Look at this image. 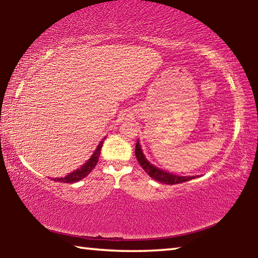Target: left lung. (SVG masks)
Masks as SVG:
<instances>
[{
    "mask_svg": "<svg viewBox=\"0 0 258 258\" xmlns=\"http://www.w3.org/2000/svg\"><path fill=\"white\" fill-rule=\"evenodd\" d=\"M135 156H137L139 164L141 165V167L148 173V175L154 178V180H156V181L164 183V184H177V183H183V182L190 181V180H192V178H195V176L174 175V174L165 172V171H163V169H160L158 167H156V166H154L152 164H150L149 161L147 160L145 155H143L139 140L137 141V146H135Z\"/></svg>",
    "mask_w": 258,
    "mask_h": 258,
    "instance_id": "1",
    "label": "left lung"
}]
</instances>
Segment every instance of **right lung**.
Segmentation results:
<instances>
[{
  "mask_svg": "<svg viewBox=\"0 0 258 258\" xmlns=\"http://www.w3.org/2000/svg\"><path fill=\"white\" fill-rule=\"evenodd\" d=\"M104 139H106V138H104ZM103 140L99 143L98 148L93 152V155L91 156V158L87 160L81 168H78V169H76V171L72 172L71 174H68V175H66L64 177H54V178H52V180H54L56 182H61V183H75V182L80 181V180H82V178H84L85 176L89 175L91 171H92V169L95 167V165L98 164L100 152H101V148H102V145H103Z\"/></svg>",
  "mask_w": 258,
  "mask_h": 258,
  "instance_id": "1",
  "label": "right lung"
}]
</instances>
